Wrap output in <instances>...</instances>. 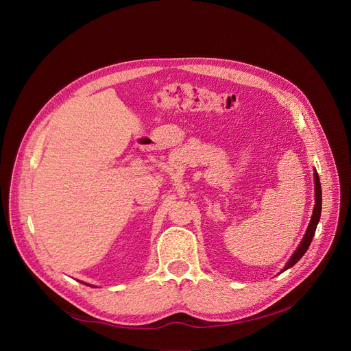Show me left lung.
Here are the masks:
<instances>
[{
	"instance_id": "left-lung-1",
	"label": "left lung",
	"mask_w": 351,
	"mask_h": 351,
	"mask_svg": "<svg viewBox=\"0 0 351 351\" xmlns=\"http://www.w3.org/2000/svg\"><path fill=\"white\" fill-rule=\"evenodd\" d=\"M315 208H313V215H312V219H311V223H309V227L305 232V237H303V240L300 241L298 250L293 252V255L289 258V261L287 263L285 269L293 267L302 256L303 254H305L312 243V239L315 236V231H316V227H317V223H319V219H320V213H322V188H320V180H319V175L317 172H315Z\"/></svg>"
}]
</instances>
